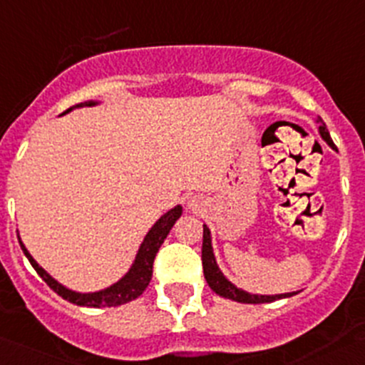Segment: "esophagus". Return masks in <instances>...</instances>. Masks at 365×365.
I'll return each instance as SVG.
<instances>
[{
	"instance_id": "34e87169",
	"label": "esophagus",
	"mask_w": 365,
	"mask_h": 365,
	"mask_svg": "<svg viewBox=\"0 0 365 365\" xmlns=\"http://www.w3.org/2000/svg\"><path fill=\"white\" fill-rule=\"evenodd\" d=\"M197 206H199V200H197V199H190L188 200V207H190V210H195Z\"/></svg>"
}]
</instances>
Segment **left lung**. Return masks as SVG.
Segmentation results:
<instances>
[{"label": "left lung", "mask_w": 365, "mask_h": 365, "mask_svg": "<svg viewBox=\"0 0 365 365\" xmlns=\"http://www.w3.org/2000/svg\"><path fill=\"white\" fill-rule=\"evenodd\" d=\"M315 123L319 125V134H321L322 140L329 145L331 148H335L331 138H329L328 128L326 123L317 118ZM202 267H204V277H206L207 284L211 287L215 294L225 297V299L238 301V303H249V304H259V303H272L276 299H283V297H292L297 292H287V294H274V296H267V294H251L247 290L240 289L235 283L227 279L224 276V272L218 267L217 258H215L213 252V238H211V231L206 224H204V240H202Z\"/></svg>", "instance_id": "1"}]
</instances>
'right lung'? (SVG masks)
<instances>
[{
  "label": "right lung",
  "instance_id": "1",
  "mask_svg": "<svg viewBox=\"0 0 365 365\" xmlns=\"http://www.w3.org/2000/svg\"><path fill=\"white\" fill-rule=\"evenodd\" d=\"M100 102H84L78 103V106H73L71 109H68L66 113H71L73 109H82V107H95ZM64 113V114H66ZM182 215V206L177 204L172 210L166 211L165 215L155 220V224L148 229V232L145 235L143 242H141L140 249L136 252V258H134L133 265L128 267L127 272L116 281V283L109 284L107 289L96 290V292H76V290L68 289L62 283H58L55 277H51L39 263L34 259V256L30 255L29 249L24 247L23 240L19 238V245L23 249L24 256L29 258V262L32 263L34 269L37 270L41 277L46 281V284L51 290L58 294L61 297H64L66 301L73 304H78V307H91V308H102V307H120V304L128 303V301L136 299L141 294L145 292V289L148 287L152 279V265H154L155 255H158L159 247L165 242V238L168 237L170 229L173 227V224L177 222V218Z\"/></svg>",
  "mask_w": 365,
  "mask_h": 365
}]
</instances>
